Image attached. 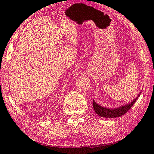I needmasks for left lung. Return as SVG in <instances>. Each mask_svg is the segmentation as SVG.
I'll return each mask as SVG.
<instances>
[{"label":"left lung","mask_w":154,"mask_h":154,"mask_svg":"<svg viewBox=\"0 0 154 154\" xmlns=\"http://www.w3.org/2000/svg\"><path fill=\"white\" fill-rule=\"evenodd\" d=\"M141 93L139 94L138 96L137 97V98L134 99L131 103H128L127 105H125V106H121L120 107H117V108H114V109H108L107 108V107H101L93 100V106L94 110H95L96 114H98L99 116L101 117H105V118L120 117L121 116L125 114L131 108V107L133 106V104L135 103L136 101L137 100V99H138L140 95H141Z\"/></svg>","instance_id":"8db88e82"}]
</instances>
